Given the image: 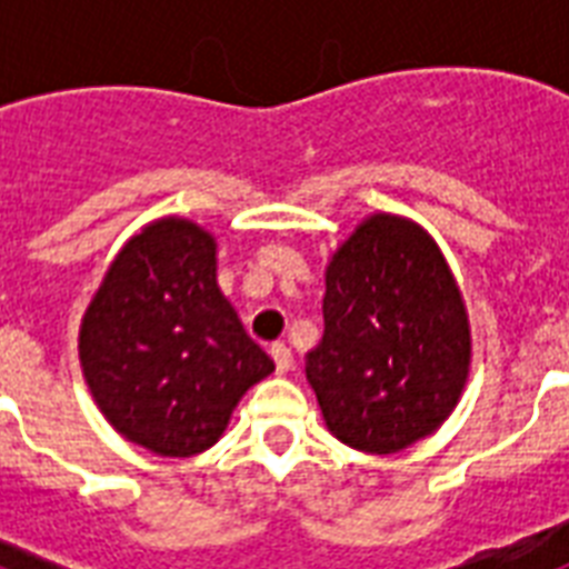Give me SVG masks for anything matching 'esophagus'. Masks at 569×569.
<instances>
[{"mask_svg":"<svg viewBox=\"0 0 569 569\" xmlns=\"http://www.w3.org/2000/svg\"><path fill=\"white\" fill-rule=\"evenodd\" d=\"M271 360H274V366H277V375H286L289 369H292V351H289L283 342L271 346Z\"/></svg>","mask_w":569,"mask_h":569,"instance_id":"1","label":"esophagus"}]
</instances>
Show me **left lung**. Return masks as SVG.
I'll return each mask as SVG.
<instances>
[{"instance_id": "8db88e82", "label": "left lung", "mask_w": 569, "mask_h": 569, "mask_svg": "<svg viewBox=\"0 0 569 569\" xmlns=\"http://www.w3.org/2000/svg\"><path fill=\"white\" fill-rule=\"evenodd\" d=\"M325 337L307 380L328 431L366 455H396L458 407L472 330L458 280L431 232L375 212L325 268Z\"/></svg>"}]
</instances>
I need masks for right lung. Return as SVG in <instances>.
<instances>
[{
    "label": "right lung",
    "mask_w": 569,
    "mask_h": 569,
    "mask_svg": "<svg viewBox=\"0 0 569 569\" xmlns=\"http://www.w3.org/2000/svg\"><path fill=\"white\" fill-rule=\"evenodd\" d=\"M79 363L106 422L159 458L214 446L274 372L218 286V241L180 214L144 223L111 259L79 325Z\"/></svg>",
    "instance_id": "add662e5"
}]
</instances>
